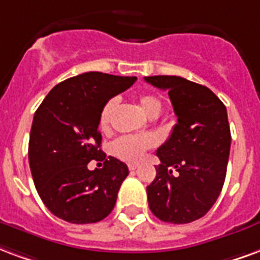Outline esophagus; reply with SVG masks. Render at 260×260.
I'll use <instances>...</instances> for the list:
<instances>
[{"label":"esophagus","mask_w":260,"mask_h":260,"mask_svg":"<svg viewBox=\"0 0 260 260\" xmlns=\"http://www.w3.org/2000/svg\"><path fill=\"white\" fill-rule=\"evenodd\" d=\"M138 167H139L138 164H129V165H128L129 171H135V169H138Z\"/></svg>","instance_id":"1"}]
</instances>
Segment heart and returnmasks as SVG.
Wrapping results in <instances>:
<instances>
[{
  "label": "heart",
  "mask_w": 260,
  "mask_h": 260,
  "mask_svg": "<svg viewBox=\"0 0 260 260\" xmlns=\"http://www.w3.org/2000/svg\"><path fill=\"white\" fill-rule=\"evenodd\" d=\"M139 106L142 111L150 118H154L161 111V102L158 98L153 95H142L139 96ZM117 101L110 99L102 107L101 114H99V128L103 132L109 129L110 126L111 113L114 110ZM154 145V139L150 135H124L120 136L118 139L113 142L110 147L111 154L115 158L125 161V162H139L143 158V155L150 147Z\"/></svg>",
  "instance_id": "1"
}]
</instances>
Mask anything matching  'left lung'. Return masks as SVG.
<instances>
[{"label": "left lung", "mask_w": 260, "mask_h": 260, "mask_svg": "<svg viewBox=\"0 0 260 260\" xmlns=\"http://www.w3.org/2000/svg\"><path fill=\"white\" fill-rule=\"evenodd\" d=\"M168 91L178 122L157 150L161 164L147 186L150 211L162 222L183 224L203 218L222 191L230 126L226 106L209 88L176 76L145 77Z\"/></svg>", "instance_id": "8db88e82"}]
</instances>
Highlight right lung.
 Returning a JSON list of instances; mask_svg holds the SVG:
<instances>
[{
    "instance_id": "1",
    "label": "right lung",
    "mask_w": 260,
    "mask_h": 260,
    "mask_svg": "<svg viewBox=\"0 0 260 260\" xmlns=\"http://www.w3.org/2000/svg\"><path fill=\"white\" fill-rule=\"evenodd\" d=\"M136 77L89 71L53 86L34 114L28 161L42 203L55 216L86 224L113 211L128 167L102 151L99 114ZM92 159L104 168L89 171Z\"/></svg>"
}]
</instances>
